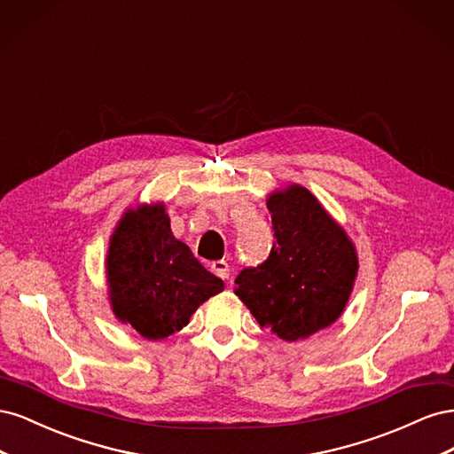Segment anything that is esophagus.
Here are the masks:
<instances>
[{
	"mask_svg": "<svg viewBox=\"0 0 454 454\" xmlns=\"http://www.w3.org/2000/svg\"><path fill=\"white\" fill-rule=\"evenodd\" d=\"M212 272L215 274V277H219V278H223V280H227L229 278V265H227V261H214L212 263Z\"/></svg>",
	"mask_w": 454,
	"mask_h": 454,
	"instance_id": "34e87169",
	"label": "esophagus"
}]
</instances>
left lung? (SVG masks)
<instances>
[{"label":"left lung","instance_id":"8db88e82","mask_svg":"<svg viewBox=\"0 0 454 454\" xmlns=\"http://www.w3.org/2000/svg\"><path fill=\"white\" fill-rule=\"evenodd\" d=\"M274 242L265 263L244 269L235 294L261 327L294 342L337 322L358 277V252L309 189L267 197Z\"/></svg>","mask_w":454,"mask_h":454}]
</instances>
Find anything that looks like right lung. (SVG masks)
<instances>
[{
  "label": "right lung",
  "mask_w": 454,
  "mask_h": 454,
  "mask_svg": "<svg viewBox=\"0 0 454 454\" xmlns=\"http://www.w3.org/2000/svg\"><path fill=\"white\" fill-rule=\"evenodd\" d=\"M106 280L115 318L149 340L180 332L225 287L172 235L162 202H144L121 215L109 237Z\"/></svg>",
  "instance_id": "1"
}]
</instances>
